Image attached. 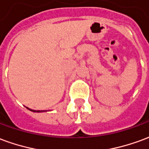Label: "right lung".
Wrapping results in <instances>:
<instances>
[{
    "label": "right lung",
    "instance_id": "right-lung-1",
    "mask_svg": "<svg viewBox=\"0 0 149 149\" xmlns=\"http://www.w3.org/2000/svg\"><path fill=\"white\" fill-rule=\"evenodd\" d=\"M30 111H33V112H41V111H39V110H33V109H29Z\"/></svg>",
    "mask_w": 149,
    "mask_h": 149
}]
</instances>
